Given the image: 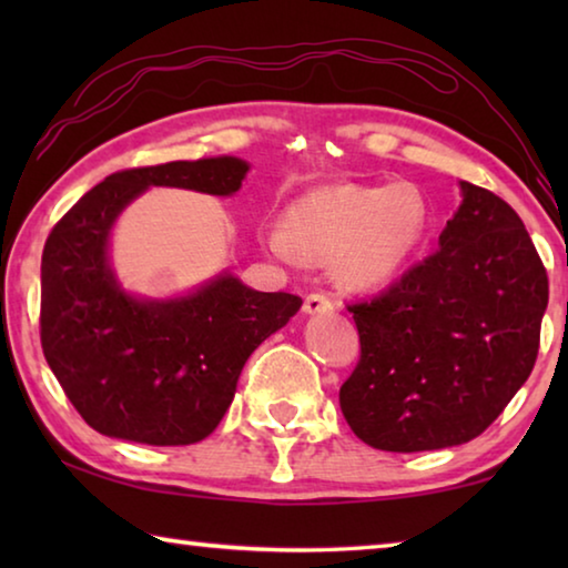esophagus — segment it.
Segmentation results:
<instances>
[{
    "label": "esophagus",
    "instance_id": "obj_1",
    "mask_svg": "<svg viewBox=\"0 0 568 568\" xmlns=\"http://www.w3.org/2000/svg\"><path fill=\"white\" fill-rule=\"evenodd\" d=\"M333 301L328 295H323V293H311L305 297V303H303V311L307 313V315H318V313H331L333 311Z\"/></svg>",
    "mask_w": 568,
    "mask_h": 568
}]
</instances>
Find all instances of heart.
Masks as SVG:
<instances>
[{
    "label": "heart",
    "mask_w": 568,
    "mask_h": 568,
    "mask_svg": "<svg viewBox=\"0 0 568 568\" xmlns=\"http://www.w3.org/2000/svg\"><path fill=\"white\" fill-rule=\"evenodd\" d=\"M426 227L428 205L408 182L325 185L297 197L265 243L285 263L333 261L341 285L373 291L410 261Z\"/></svg>",
    "instance_id": "1"
}]
</instances>
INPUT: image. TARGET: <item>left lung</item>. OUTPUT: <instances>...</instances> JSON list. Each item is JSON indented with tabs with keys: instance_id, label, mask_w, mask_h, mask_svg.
I'll use <instances>...</instances> for the list:
<instances>
[{
	"instance_id": "1",
	"label": "left lung",
	"mask_w": 568,
	"mask_h": 568,
	"mask_svg": "<svg viewBox=\"0 0 568 568\" xmlns=\"http://www.w3.org/2000/svg\"><path fill=\"white\" fill-rule=\"evenodd\" d=\"M438 250L348 305L361 361L341 410L363 444L436 450L484 434L531 376L549 277L516 210L460 182Z\"/></svg>"
}]
</instances>
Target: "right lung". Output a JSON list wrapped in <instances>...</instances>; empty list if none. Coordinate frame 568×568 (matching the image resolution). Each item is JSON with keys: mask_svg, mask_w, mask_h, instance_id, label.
Instances as JSON below:
<instances>
[{"mask_svg": "<svg viewBox=\"0 0 568 568\" xmlns=\"http://www.w3.org/2000/svg\"><path fill=\"white\" fill-rule=\"evenodd\" d=\"M240 158L178 160L114 172L52 227L42 253V351L77 413L102 436L187 446L213 434L257 345L301 311L220 273L168 301L130 295L110 265L114 220L148 187L227 197Z\"/></svg>", "mask_w": 568, "mask_h": 568, "instance_id": "1", "label": "right lung"}]
</instances>
